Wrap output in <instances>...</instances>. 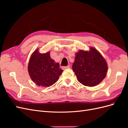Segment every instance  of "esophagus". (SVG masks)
<instances>
[{
	"label": "esophagus",
	"mask_w": 128,
	"mask_h": 128,
	"mask_svg": "<svg viewBox=\"0 0 128 128\" xmlns=\"http://www.w3.org/2000/svg\"><path fill=\"white\" fill-rule=\"evenodd\" d=\"M70 68V66H64V67H62V68L64 69H68Z\"/></svg>",
	"instance_id": "obj_1"
}]
</instances>
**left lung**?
Masks as SVG:
<instances>
[{
    "instance_id": "obj_1",
    "label": "left lung",
    "mask_w": 128,
    "mask_h": 128,
    "mask_svg": "<svg viewBox=\"0 0 128 128\" xmlns=\"http://www.w3.org/2000/svg\"><path fill=\"white\" fill-rule=\"evenodd\" d=\"M72 68L79 82L85 86H94L104 78L108 66L97 50L90 48V51L80 50L76 53Z\"/></svg>"
}]
</instances>
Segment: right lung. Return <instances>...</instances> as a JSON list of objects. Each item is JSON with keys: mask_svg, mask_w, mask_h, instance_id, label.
Instances as JSON below:
<instances>
[{"mask_svg": "<svg viewBox=\"0 0 128 128\" xmlns=\"http://www.w3.org/2000/svg\"><path fill=\"white\" fill-rule=\"evenodd\" d=\"M28 72L37 86L48 87L57 82L63 70L50 56V52L41 54L35 50L30 57Z\"/></svg>", "mask_w": 128, "mask_h": 128, "instance_id": "1", "label": "right lung"}]
</instances>
